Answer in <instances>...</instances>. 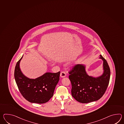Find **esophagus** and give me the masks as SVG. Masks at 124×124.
Listing matches in <instances>:
<instances>
[{
    "label": "esophagus",
    "mask_w": 124,
    "mask_h": 124,
    "mask_svg": "<svg viewBox=\"0 0 124 124\" xmlns=\"http://www.w3.org/2000/svg\"><path fill=\"white\" fill-rule=\"evenodd\" d=\"M60 76H61V77H65L66 76V72H64V71L61 72V73Z\"/></svg>",
    "instance_id": "34e87169"
}]
</instances>
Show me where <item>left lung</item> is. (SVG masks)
I'll return each mask as SVG.
<instances>
[{
  "instance_id": "obj_1",
  "label": "left lung",
  "mask_w": 124,
  "mask_h": 124,
  "mask_svg": "<svg viewBox=\"0 0 124 124\" xmlns=\"http://www.w3.org/2000/svg\"><path fill=\"white\" fill-rule=\"evenodd\" d=\"M104 73L98 77L89 76L85 66L76 64L69 71V79L72 84V96L78 102L88 103L98 100L105 94L109 84L110 70L107 61L102 55Z\"/></svg>"
}]
</instances>
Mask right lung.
<instances>
[{"label": "right lung", "instance_id": "right-lung-1", "mask_svg": "<svg viewBox=\"0 0 124 124\" xmlns=\"http://www.w3.org/2000/svg\"><path fill=\"white\" fill-rule=\"evenodd\" d=\"M22 57L17 62L14 77L20 93L29 102L44 104L52 97L55 86L60 80V72H47L35 79L26 77L19 68Z\"/></svg>", "mask_w": 124, "mask_h": 124}]
</instances>
